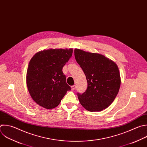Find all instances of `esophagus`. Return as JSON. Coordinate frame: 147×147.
<instances>
[{"mask_svg":"<svg viewBox=\"0 0 147 147\" xmlns=\"http://www.w3.org/2000/svg\"><path fill=\"white\" fill-rule=\"evenodd\" d=\"M76 85H72L71 86V90H74L76 89Z\"/></svg>","mask_w":147,"mask_h":147,"instance_id":"1","label":"esophagus"}]
</instances>
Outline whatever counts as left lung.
<instances>
[{
	"instance_id": "8db88e82",
	"label": "left lung",
	"mask_w": 147,
	"mask_h": 147,
	"mask_svg": "<svg viewBox=\"0 0 147 147\" xmlns=\"http://www.w3.org/2000/svg\"><path fill=\"white\" fill-rule=\"evenodd\" d=\"M77 62L85 74L88 87L82 94L77 93L81 105L91 112L100 111L113 102L121 85L117 64L105 55L74 50Z\"/></svg>"
}]
</instances>
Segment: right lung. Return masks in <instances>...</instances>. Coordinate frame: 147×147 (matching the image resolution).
<instances>
[{"mask_svg": "<svg viewBox=\"0 0 147 147\" xmlns=\"http://www.w3.org/2000/svg\"><path fill=\"white\" fill-rule=\"evenodd\" d=\"M73 49H48L32 58L28 67L26 85L32 99L39 106L57 107L71 88L66 81L63 67L71 57Z\"/></svg>", "mask_w": 147, "mask_h": 147, "instance_id": "add662e5", "label": "right lung"}]
</instances>
